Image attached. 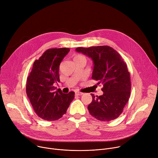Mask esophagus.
<instances>
[{
	"mask_svg": "<svg viewBox=\"0 0 158 158\" xmlns=\"http://www.w3.org/2000/svg\"><path fill=\"white\" fill-rule=\"evenodd\" d=\"M76 95H77V96H81V95L83 94V93H81V92L76 91Z\"/></svg>",
	"mask_w": 158,
	"mask_h": 158,
	"instance_id": "esophagus-1",
	"label": "esophagus"
}]
</instances>
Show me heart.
Returning <instances> with one entry per match:
<instances>
[{"label":"heart","mask_w":158,"mask_h":158,"mask_svg":"<svg viewBox=\"0 0 158 158\" xmlns=\"http://www.w3.org/2000/svg\"><path fill=\"white\" fill-rule=\"evenodd\" d=\"M84 59V57L81 55H76L74 57V60H78V59Z\"/></svg>","instance_id":"heart-1"}]
</instances>
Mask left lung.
Returning <instances> with one entry per match:
<instances>
[{"instance_id":"8db88e82","label":"left lung","mask_w":158,"mask_h":158,"mask_svg":"<svg viewBox=\"0 0 158 158\" xmlns=\"http://www.w3.org/2000/svg\"><path fill=\"white\" fill-rule=\"evenodd\" d=\"M77 52L88 56L93 61L92 79L102 83L103 94H91L92 102L88 105L89 113L97 120L108 122L118 118L131 94L130 73L120 54L109 46L78 47Z\"/></svg>"}]
</instances>
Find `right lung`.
Instances as JSON below:
<instances>
[{
  "label": "right lung",
  "instance_id": "obj_1",
  "mask_svg": "<svg viewBox=\"0 0 158 158\" xmlns=\"http://www.w3.org/2000/svg\"><path fill=\"white\" fill-rule=\"evenodd\" d=\"M69 51L68 48L47 50L35 61L27 78V96L37 115L44 120L60 118L74 98V92L64 94L53 86L54 83L60 82L59 66Z\"/></svg>",
  "mask_w": 158,
  "mask_h": 158
}]
</instances>
